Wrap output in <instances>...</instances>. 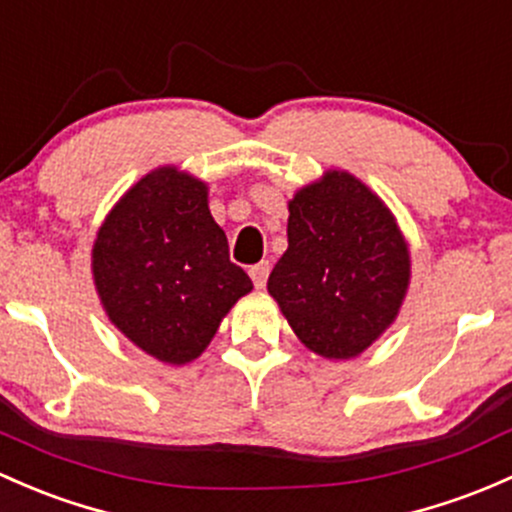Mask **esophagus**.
<instances>
[{"mask_svg":"<svg viewBox=\"0 0 512 512\" xmlns=\"http://www.w3.org/2000/svg\"><path fill=\"white\" fill-rule=\"evenodd\" d=\"M250 277H252V282H255L257 289L265 287L267 277H270V262L262 260V262H257V265H252L250 267Z\"/></svg>","mask_w":512,"mask_h":512,"instance_id":"obj_1","label":"esophagus"}]
</instances>
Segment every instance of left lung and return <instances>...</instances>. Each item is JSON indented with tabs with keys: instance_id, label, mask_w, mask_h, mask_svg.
Instances as JSON below:
<instances>
[{
	"instance_id": "8db88e82",
	"label": "left lung",
	"mask_w": 512,
	"mask_h": 512,
	"mask_svg": "<svg viewBox=\"0 0 512 512\" xmlns=\"http://www.w3.org/2000/svg\"><path fill=\"white\" fill-rule=\"evenodd\" d=\"M289 247L267 279L309 351L351 360L400 314L412 260L383 198L353 174L328 169L289 201Z\"/></svg>"
}]
</instances>
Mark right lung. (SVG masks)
Listing matches in <instances>:
<instances>
[{"mask_svg": "<svg viewBox=\"0 0 512 512\" xmlns=\"http://www.w3.org/2000/svg\"><path fill=\"white\" fill-rule=\"evenodd\" d=\"M93 282L110 324L152 358L186 365L252 292L208 208V184L166 164L137 181L93 242Z\"/></svg>", "mask_w": 512, "mask_h": 512, "instance_id": "1", "label": "right lung"}]
</instances>
